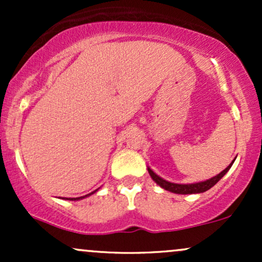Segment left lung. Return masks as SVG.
Instances as JSON below:
<instances>
[{
  "instance_id": "8db88e82",
  "label": "left lung",
  "mask_w": 262,
  "mask_h": 262,
  "mask_svg": "<svg viewBox=\"0 0 262 262\" xmlns=\"http://www.w3.org/2000/svg\"><path fill=\"white\" fill-rule=\"evenodd\" d=\"M235 159L230 162L229 166L227 169L222 171L221 173H218L217 176L212 177V179L206 180V181H201V182H196V183H173V182H169L166 180L161 179L160 176H158L156 173L152 171L150 167H148V172L149 175L151 176V179L160 186L161 188L166 189V191L172 192V193H177V194H192V193H202V192L208 191L209 188H212L213 186L217 183L219 180L223 177L225 173L229 171V169L231 167V165L234 164Z\"/></svg>"
}]
</instances>
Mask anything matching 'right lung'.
Instances as JSON below:
<instances>
[{
  "label": "right lung",
  "mask_w": 262,
  "mask_h": 262,
  "mask_svg": "<svg viewBox=\"0 0 262 262\" xmlns=\"http://www.w3.org/2000/svg\"><path fill=\"white\" fill-rule=\"evenodd\" d=\"M98 189H100V188L95 189V191H93V192H91V193L86 194V196H82V197H77V198H62V200H68V201H80V200H83V198H86V197L91 196V194H93V193H96V192H97V191H98Z\"/></svg>",
  "instance_id": "right-lung-1"
}]
</instances>
